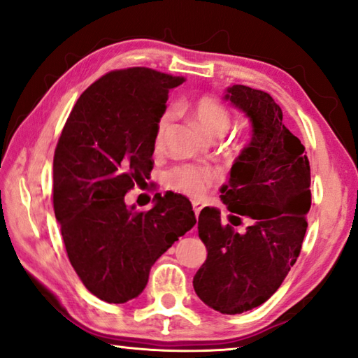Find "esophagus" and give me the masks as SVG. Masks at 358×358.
<instances>
[{
    "label": "esophagus",
    "instance_id": "obj_1",
    "mask_svg": "<svg viewBox=\"0 0 358 358\" xmlns=\"http://www.w3.org/2000/svg\"><path fill=\"white\" fill-rule=\"evenodd\" d=\"M204 209V202H201V201H193V210H194V213H196V218L199 217V213H201V210Z\"/></svg>",
    "mask_w": 358,
    "mask_h": 358
}]
</instances>
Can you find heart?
I'll list each match as a JSON object with an SVG mask.
<instances>
[{"mask_svg": "<svg viewBox=\"0 0 358 358\" xmlns=\"http://www.w3.org/2000/svg\"><path fill=\"white\" fill-rule=\"evenodd\" d=\"M191 114L204 128V131L212 138H220L227 133L231 124L230 112L227 110L220 101L212 96H202L191 104ZM173 120V110H164L156 122V135L154 143L159 148L162 145L165 135H167L170 125ZM218 173L213 169L202 167L194 164H180L175 165L165 173V185L170 189L188 196H202L206 189L217 180Z\"/></svg>", "mask_w": 358, "mask_h": 358, "instance_id": "obj_1", "label": "heart"}]
</instances>
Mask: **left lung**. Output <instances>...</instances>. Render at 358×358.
<instances>
[{
    "label": "left lung",
    "mask_w": 358,
    "mask_h": 358,
    "mask_svg": "<svg viewBox=\"0 0 358 358\" xmlns=\"http://www.w3.org/2000/svg\"><path fill=\"white\" fill-rule=\"evenodd\" d=\"M225 99L248 117L249 145L234 159L222 201L231 213L206 207L197 231L207 259L193 278L197 297L213 310L234 315L262 306L296 264L310 210V165L306 148L282 124V110L268 93L233 85ZM246 216L250 227L234 226Z\"/></svg>",
    "instance_id": "1"
}]
</instances>
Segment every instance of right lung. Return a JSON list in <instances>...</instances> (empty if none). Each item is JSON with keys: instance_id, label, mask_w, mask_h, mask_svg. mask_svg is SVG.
Returning a JSON list of instances; mask_svg holds the SVG:
<instances>
[{"instance_id": "add662e5", "label": "right lung", "mask_w": 358, "mask_h": 358, "mask_svg": "<svg viewBox=\"0 0 358 358\" xmlns=\"http://www.w3.org/2000/svg\"><path fill=\"white\" fill-rule=\"evenodd\" d=\"M183 82L146 67L106 73L80 96L57 141L56 220L78 278L104 302L140 296L154 262L196 225L181 194H156L148 212L125 204L151 173L156 122Z\"/></svg>"}]
</instances>
